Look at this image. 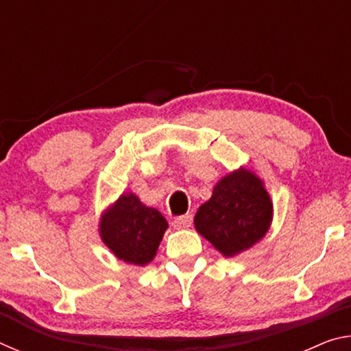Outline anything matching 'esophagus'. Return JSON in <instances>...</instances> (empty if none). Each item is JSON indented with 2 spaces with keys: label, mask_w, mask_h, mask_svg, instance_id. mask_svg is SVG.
Segmentation results:
<instances>
[{
  "label": "esophagus",
  "mask_w": 351,
  "mask_h": 351,
  "mask_svg": "<svg viewBox=\"0 0 351 351\" xmlns=\"http://www.w3.org/2000/svg\"><path fill=\"white\" fill-rule=\"evenodd\" d=\"M171 224H173L175 229H187L192 226V215H190V213H186V215L176 217Z\"/></svg>",
  "instance_id": "1"
}]
</instances>
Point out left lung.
Segmentation results:
<instances>
[{"label": "left lung", "instance_id": "left-lung-1", "mask_svg": "<svg viewBox=\"0 0 351 351\" xmlns=\"http://www.w3.org/2000/svg\"><path fill=\"white\" fill-rule=\"evenodd\" d=\"M272 215L274 206L265 182L252 170L240 167L215 184L193 223L219 254L237 257L265 239Z\"/></svg>", "mask_w": 351, "mask_h": 351}]
</instances>
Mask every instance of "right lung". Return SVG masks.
<instances>
[{"mask_svg":"<svg viewBox=\"0 0 351 351\" xmlns=\"http://www.w3.org/2000/svg\"><path fill=\"white\" fill-rule=\"evenodd\" d=\"M167 228L161 212L145 206L136 193L127 192L100 215L99 235L119 260L147 266L156 255Z\"/></svg>","mask_w":351,"mask_h":351,"instance_id":"right-lung-1","label":"right lung"}]
</instances>
